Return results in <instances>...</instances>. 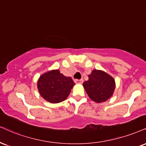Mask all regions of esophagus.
Instances as JSON below:
<instances>
[{"instance_id":"1","label":"esophagus","mask_w":146,"mask_h":146,"mask_svg":"<svg viewBox=\"0 0 146 146\" xmlns=\"http://www.w3.org/2000/svg\"><path fill=\"white\" fill-rule=\"evenodd\" d=\"M83 79H80V80H78V79H75L74 82L76 84H82L83 82Z\"/></svg>"}]
</instances>
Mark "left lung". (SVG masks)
I'll use <instances>...</instances> for the list:
<instances>
[{
  "label": "left lung",
  "instance_id": "left-lung-1",
  "mask_svg": "<svg viewBox=\"0 0 146 146\" xmlns=\"http://www.w3.org/2000/svg\"><path fill=\"white\" fill-rule=\"evenodd\" d=\"M82 85L91 100L97 103H102L113 95L115 80L105 72L93 70L89 75V80L84 82Z\"/></svg>",
  "mask_w": 146,
  "mask_h": 146
}]
</instances>
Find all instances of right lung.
Here are the masks:
<instances>
[{"label": "right lung", "instance_id": "1", "mask_svg": "<svg viewBox=\"0 0 146 146\" xmlns=\"http://www.w3.org/2000/svg\"><path fill=\"white\" fill-rule=\"evenodd\" d=\"M75 83L58 70L44 73L38 78L37 87L43 99L50 103L57 104L66 100Z\"/></svg>", "mask_w": 146, "mask_h": 146}]
</instances>
